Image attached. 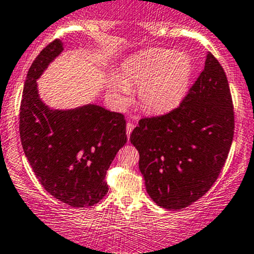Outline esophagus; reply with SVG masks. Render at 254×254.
<instances>
[{
    "mask_svg": "<svg viewBox=\"0 0 254 254\" xmlns=\"http://www.w3.org/2000/svg\"><path fill=\"white\" fill-rule=\"evenodd\" d=\"M134 124H132V122H127V126H126V132H127V137L129 138L130 133H132V130L134 129Z\"/></svg>",
    "mask_w": 254,
    "mask_h": 254,
    "instance_id": "1",
    "label": "esophagus"
}]
</instances>
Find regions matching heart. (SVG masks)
<instances>
[{
    "instance_id": "heart-1",
    "label": "heart",
    "mask_w": 254,
    "mask_h": 254,
    "mask_svg": "<svg viewBox=\"0 0 254 254\" xmlns=\"http://www.w3.org/2000/svg\"><path fill=\"white\" fill-rule=\"evenodd\" d=\"M127 83L116 78L113 95L119 104L126 102L130 84L138 87V99L144 110L163 114L184 99L191 82L193 64L189 56L177 51L154 48L132 57L122 65Z\"/></svg>"
}]
</instances>
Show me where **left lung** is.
<instances>
[{
  "instance_id": "8db88e82",
  "label": "left lung",
  "mask_w": 254,
  "mask_h": 254,
  "mask_svg": "<svg viewBox=\"0 0 254 254\" xmlns=\"http://www.w3.org/2000/svg\"><path fill=\"white\" fill-rule=\"evenodd\" d=\"M233 137L228 78L208 52L202 72L181 106L140 120L130 134L152 201L166 209H181L202 197L217 181Z\"/></svg>"
}]
</instances>
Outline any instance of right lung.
Returning <instances> with one entry per match:
<instances>
[{"label":"right lung","mask_w":254,"mask_h":254,"mask_svg":"<svg viewBox=\"0 0 254 254\" xmlns=\"http://www.w3.org/2000/svg\"><path fill=\"white\" fill-rule=\"evenodd\" d=\"M63 51L62 41H53L30 66L19 115L20 140L46 191L69 206H93L108 192L105 174L127 141L126 120L97 104L61 110L43 103L37 80Z\"/></svg>","instance_id":"add662e5"}]
</instances>
